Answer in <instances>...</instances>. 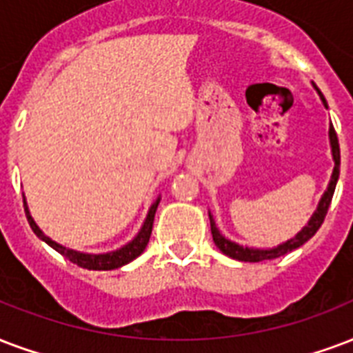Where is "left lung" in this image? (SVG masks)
<instances>
[{
	"mask_svg": "<svg viewBox=\"0 0 353 353\" xmlns=\"http://www.w3.org/2000/svg\"><path fill=\"white\" fill-rule=\"evenodd\" d=\"M314 87V85H313ZM314 90L319 92L320 99H322V103L324 107L327 109V101L326 98L322 96L319 88L314 87ZM330 146H332V157H333V172H332V177H330V183H327V188L324 190V194L320 198L319 205H316V211L311 214V219L305 225H303L302 230L298 231L292 239L289 241L281 242L278 246H274V248H248V246H241V244H236V242L230 241V239H225L220 230L216 228V222L212 219V214L209 212V220H211V233H212V241L216 244V248L225 254L228 257L231 259H236V261H246V263H259V261H266V259H276V257H281V255L289 254L292 250L300 248L302 244L311 239V236L319 231V228L322 225L324 219H326V212H327V207L332 203V198H333V192H335V187H337V179H339V168H341V150H339V139H337V133H335V129L333 125H330Z\"/></svg>",
	"mask_w": 353,
	"mask_h": 353,
	"instance_id": "left-lung-1",
	"label": "left lung"
}]
</instances>
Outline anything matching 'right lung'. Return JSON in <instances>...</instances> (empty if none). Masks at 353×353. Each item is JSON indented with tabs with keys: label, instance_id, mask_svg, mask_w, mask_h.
Listing matches in <instances>:
<instances>
[{
	"label": "right lung",
	"instance_id": "obj_1",
	"mask_svg": "<svg viewBox=\"0 0 353 353\" xmlns=\"http://www.w3.org/2000/svg\"><path fill=\"white\" fill-rule=\"evenodd\" d=\"M159 201H161V196H157V200L153 201L150 211H148L146 219L142 222V228L139 230V233L128 242L123 244L122 248L112 250V252H107V254H85V252H77V250L66 248L63 244H59L53 239L46 235L44 231L40 230L37 222L31 216L29 212V207H27L26 196H23V209H26V216L27 222L31 225V230L34 231V235L39 236L40 241H44L46 244H50L51 248L59 252L61 255H64L66 259L72 261L74 265L81 266V268H88V270H117L120 266L128 265L133 259H137L139 255L146 250L148 242H150V235H152V228H153V219H155V211H157Z\"/></svg>",
	"mask_w": 353,
	"mask_h": 353
}]
</instances>
